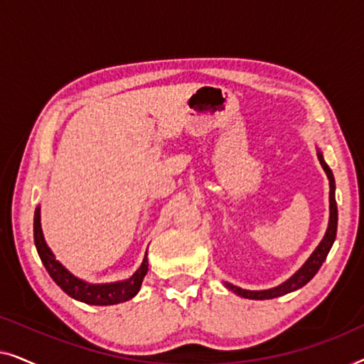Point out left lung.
<instances>
[{"label": "left lung", "instance_id": "left-lung-1", "mask_svg": "<svg viewBox=\"0 0 364 364\" xmlns=\"http://www.w3.org/2000/svg\"><path fill=\"white\" fill-rule=\"evenodd\" d=\"M318 159H320L321 167L325 168L328 181H330V223H328V230L325 233V237H323L320 245H318L316 250L311 253V257L308 258L305 265H303L300 270H298L295 275L290 278V280L282 283L280 287L270 288V290H263V291H250V290H242V288L233 287V285H230V283H227L225 287L228 288V290H232L233 293H237V295H240L243 298H250V300H270V298L287 295V293L295 291V290H298V288H301L303 285H306V283L316 275V272L320 270V267L323 265V262L326 260L328 252H330L333 242H335V238H336L338 208H336V200H335V178H333L330 167H328L326 162L323 161V156L320 152H318Z\"/></svg>", "mask_w": 364, "mask_h": 364}]
</instances>
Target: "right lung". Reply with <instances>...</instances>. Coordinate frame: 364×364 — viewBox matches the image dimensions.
I'll list each match as a JSON object with an SVG mask.
<instances>
[{
    "mask_svg": "<svg viewBox=\"0 0 364 364\" xmlns=\"http://www.w3.org/2000/svg\"><path fill=\"white\" fill-rule=\"evenodd\" d=\"M34 243H36V250L39 253V258L46 267V270L54 282L73 296L74 300L84 301L87 305H116V303H122L131 300V298L139 291L142 285L144 277L147 273V253L144 258L142 265L134 275L126 282L119 283H109V285H91L79 278L73 277L56 258H54L53 252L49 250L43 237L41 230V215H39V207L34 212Z\"/></svg>",
    "mask_w": 364,
    "mask_h": 364,
    "instance_id": "1",
    "label": "right lung"
}]
</instances>
